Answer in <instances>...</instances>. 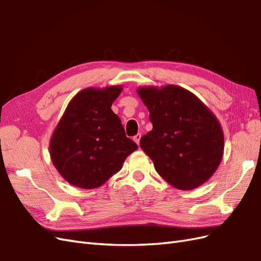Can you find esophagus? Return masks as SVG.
I'll return each instance as SVG.
<instances>
[{"label":"esophagus","mask_w":261,"mask_h":261,"mask_svg":"<svg viewBox=\"0 0 261 261\" xmlns=\"http://www.w3.org/2000/svg\"><path fill=\"white\" fill-rule=\"evenodd\" d=\"M140 137H141V135L140 134H137L136 136H134V140H135V143L137 144V145H139V141H140Z\"/></svg>","instance_id":"esophagus-1"}]
</instances>
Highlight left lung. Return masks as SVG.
Segmentation results:
<instances>
[{
	"label": "left lung",
	"mask_w": 261,
	"mask_h": 261,
	"mask_svg": "<svg viewBox=\"0 0 261 261\" xmlns=\"http://www.w3.org/2000/svg\"><path fill=\"white\" fill-rule=\"evenodd\" d=\"M150 130L140 147L160 176L181 191L207 181L222 160L224 136L217 117L194 93L175 85L139 87Z\"/></svg>",
	"instance_id": "left-lung-1"
}]
</instances>
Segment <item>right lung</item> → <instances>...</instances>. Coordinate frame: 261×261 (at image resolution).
Returning a JSON list of instances; mask_svg holds the SVG:
<instances>
[{"label":"right lung","instance_id":"1","mask_svg":"<svg viewBox=\"0 0 261 261\" xmlns=\"http://www.w3.org/2000/svg\"><path fill=\"white\" fill-rule=\"evenodd\" d=\"M121 86L86 88L70 100L50 143L51 160L69 184L92 189L105 184L138 148L126 137L112 110Z\"/></svg>","mask_w":261,"mask_h":261}]
</instances>
